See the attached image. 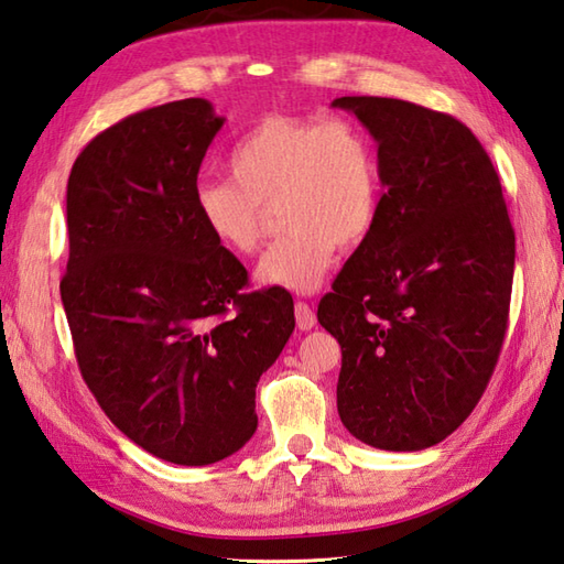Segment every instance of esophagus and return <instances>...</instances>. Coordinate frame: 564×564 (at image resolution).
<instances>
[{
    "instance_id": "esophagus-1",
    "label": "esophagus",
    "mask_w": 564,
    "mask_h": 564,
    "mask_svg": "<svg viewBox=\"0 0 564 564\" xmlns=\"http://www.w3.org/2000/svg\"><path fill=\"white\" fill-rule=\"evenodd\" d=\"M294 316H296V326H300L302 332H310V328H314V324H316L314 306L306 304V302L294 304Z\"/></svg>"
}]
</instances>
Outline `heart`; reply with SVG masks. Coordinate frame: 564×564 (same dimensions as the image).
<instances>
[{"instance_id": "b5f03b06", "label": "heart", "mask_w": 564, "mask_h": 564, "mask_svg": "<svg viewBox=\"0 0 564 564\" xmlns=\"http://www.w3.org/2000/svg\"><path fill=\"white\" fill-rule=\"evenodd\" d=\"M228 172L196 184V216L216 246L246 258L280 208L286 232L258 264L264 286L314 292L336 246H360L380 214L376 144L346 117H264L232 144Z\"/></svg>"}]
</instances>
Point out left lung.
Returning <instances> with one entry per match:
<instances>
[{
	"instance_id": "8db88e82",
	"label": "left lung",
	"mask_w": 564,
	"mask_h": 564,
	"mask_svg": "<svg viewBox=\"0 0 564 564\" xmlns=\"http://www.w3.org/2000/svg\"><path fill=\"white\" fill-rule=\"evenodd\" d=\"M378 142L380 214L318 302L341 346L336 405L376 449L434 447L494 376L511 306L516 232L481 142L452 115L348 95Z\"/></svg>"
}]
</instances>
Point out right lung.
<instances>
[{"mask_svg":"<svg viewBox=\"0 0 564 564\" xmlns=\"http://www.w3.org/2000/svg\"><path fill=\"white\" fill-rule=\"evenodd\" d=\"M223 117L186 98L124 117L78 154L61 280L83 380L124 437L159 459L216 464L258 430L254 388L294 332L284 290L200 226L194 188Z\"/></svg>","mask_w":564,"mask_h":564,"instance_id":"right-lung-1","label":"right lung"}]
</instances>
